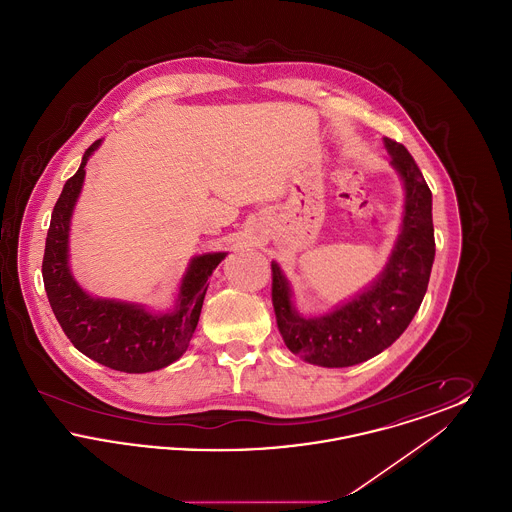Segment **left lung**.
Listing matches in <instances>:
<instances>
[{
	"instance_id": "obj_1",
	"label": "left lung",
	"mask_w": 512,
	"mask_h": 512,
	"mask_svg": "<svg viewBox=\"0 0 512 512\" xmlns=\"http://www.w3.org/2000/svg\"><path fill=\"white\" fill-rule=\"evenodd\" d=\"M391 165L405 186L401 232L382 274L351 301L322 317L307 318L292 303L290 282L272 263V305L288 349L311 365H359L388 349L411 324L436 255L432 192L403 144L384 138Z\"/></svg>"
}]
</instances>
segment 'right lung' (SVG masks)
Here are the masks:
<instances>
[{
    "label": "right lung",
    "instance_id": "obj_1",
    "mask_svg": "<svg viewBox=\"0 0 512 512\" xmlns=\"http://www.w3.org/2000/svg\"><path fill=\"white\" fill-rule=\"evenodd\" d=\"M99 144L101 140L84 151L78 171L65 182L53 207L42 276L53 315L80 353L113 370L142 374L171 365L188 349L209 276L226 253H203L190 261L176 307L165 315H155L142 305L99 299L84 292L69 268V230L86 176L84 167Z\"/></svg>",
    "mask_w": 512,
    "mask_h": 512
}]
</instances>
